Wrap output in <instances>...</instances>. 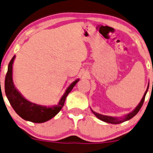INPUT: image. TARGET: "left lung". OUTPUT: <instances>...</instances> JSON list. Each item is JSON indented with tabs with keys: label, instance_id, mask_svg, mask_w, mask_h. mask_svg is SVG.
I'll use <instances>...</instances> for the list:
<instances>
[{
	"label": "left lung",
	"instance_id": "obj_1",
	"mask_svg": "<svg viewBox=\"0 0 153 153\" xmlns=\"http://www.w3.org/2000/svg\"><path fill=\"white\" fill-rule=\"evenodd\" d=\"M148 87H149V86H148ZM147 90H148V88H147V90H146V91L145 92L144 95H143V97L142 98L141 101H140V103H139V105L137 106V108H136L135 109H134V111H132V112L130 113V114H128V115H126V117L124 118V119L119 120V119H117V118H114V117H111L105 116V115H102V114H97V113L94 112V111H93V110H92V112H93V114H94L95 115H96V117L99 118V120H101L104 121V122L108 123L119 124V123H123V122H125V121L131 119V118H132L133 117L135 116L136 114H137V113H138V111H140V108H141V107H142V105H143V102H144L145 96H146V93H147Z\"/></svg>",
	"mask_w": 153,
	"mask_h": 153
}]
</instances>
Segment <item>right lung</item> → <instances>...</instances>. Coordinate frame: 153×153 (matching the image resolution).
Listing matches in <instances>:
<instances>
[{
	"label": "right lung",
	"instance_id": "add662e5",
	"mask_svg": "<svg viewBox=\"0 0 153 153\" xmlns=\"http://www.w3.org/2000/svg\"><path fill=\"white\" fill-rule=\"evenodd\" d=\"M14 59L15 56L12 58L9 63L8 70H7L5 78V93L10 105L13 107L16 114L25 120L30 121L36 123H41L49 120L54 116H56L59 111L62 109L64 105L66 96L78 82V79L71 84L63 97L61 98L58 105L56 106L47 108V107L35 105L26 100L13 85L12 74H13V63Z\"/></svg>",
	"mask_w": 153,
	"mask_h": 153
}]
</instances>
